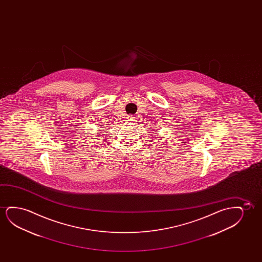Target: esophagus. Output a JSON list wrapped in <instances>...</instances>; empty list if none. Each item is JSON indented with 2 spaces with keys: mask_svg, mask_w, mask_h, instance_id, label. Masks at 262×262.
Segmentation results:
<instances>
[{
  "mask_svg": "<svg viewBox=\"0 0 262 262\" xmlns=\"http://www.w3.org/2000/svg\"><path fill=\"white\" fill-rule=\"evenodd\" d=\"M134 120H135V118H134L133 116H132V115H129V116L127 117V121H128V122H134Z\"/></svg>",
  "mask_w": 262,
  "mask_h": 262,
  "instance_id": "obj_1",
  "label": "esophagus"
}]
</instances>
